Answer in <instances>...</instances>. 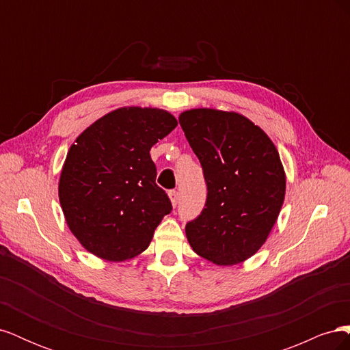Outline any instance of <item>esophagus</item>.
I'll use <instances>...</instances> for the list:
<instances>
[{
	"instance_id": "obj_1",
	"label": "esophagus",
	"mask_w": 350,
	"mask_h": 350,
	"mask_svg": "<svg viewBox=\"0 0 350 350\" xmlns=\"http://www.w3.org/2000/svg\"><path fill=\"white\" fill-rule=\"evenodd\" d=\"M169 198H171V201H172V204H174V206H176V204H178L179 193L176 191V189H171V191H169Z\"/></svg>"
}]
</instances>
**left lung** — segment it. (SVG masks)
<instances>
[{
  "mask_svg": "<svg viewBox=\"0 0 350 350\" xmlns=\"http://www.w3.org/2000/svg\"><path fill=\"white\" fill-rule=\"evenodd\" d=\"M179 124L203 167L207 198L189 220V245L217 266H232L266 242L284 198L276 147L260 126L235 112L191 109Z\"/></svg>",
  "mask_w": 350,
  "mask_h": 350,
  "instance_id": "1",
  "label": "left lung"
}]
</instances>
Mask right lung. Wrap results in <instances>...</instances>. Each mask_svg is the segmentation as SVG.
I'll use <instances>...</instances> for the list:
<instances>
[{"instance_id":"1","label":"right lung","mask_w":350,"mask_h":350,"mask_svg":"<svg viewBox=\"0 0 350 350\" xmlns=\"http://www.w3.org/2000/svg\"><path fill=\"white\" fill-rule=\"evenodd\" d=\"M176 125L162 109L121 108L92 124L70 147L59 203L70 230L89 252L122 261L149 247L172 210L156 184L150 149Z\"/></svg>"}]
</instances>
